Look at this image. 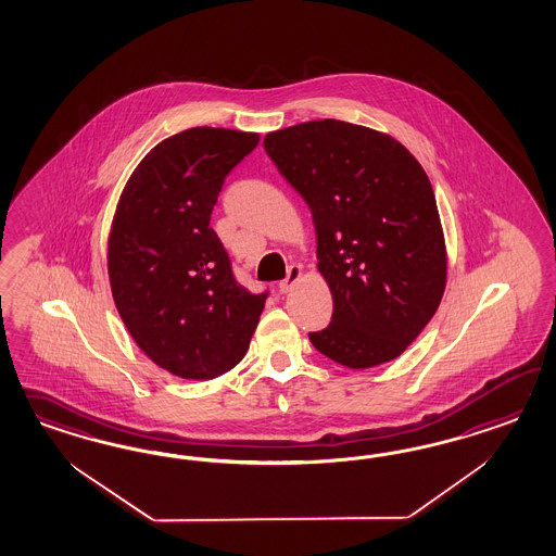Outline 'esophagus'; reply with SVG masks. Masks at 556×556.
Instances as JSON below:
<instances>
[{
	"label": "esophagus",
	"instance_id": "34e87169",
	"mask_svg": "<svg viewBox=\"0 0 556 556\" xmlns=\"http://www.w3.org/2000/svg\"><path fill=\"white\" fill-rule=\"evenodd\" d=\"M303 270L300 265H291L289 269H287V277L279 283V291L281 293H289L293 287L298 286L300 281H302Z\"/></svg>",
	"mask_w": 556,
	"mask_h": 556
}]
</instances>
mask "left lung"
<instances>
[{
  "label": "left lung",
  "mask_w": 556,
  "mask_h": 556,
  "mask_svg": "<svg viewBox=\"0 0 556 556\" xmlns=\"http://www.w3.org/2000/svg\"><path fill=\"white\" fill-rule=\"evenodd\" d=\"M279 173L309 205L332 321L312 344L351 369L404 353L437 314L446 247L426 170L402 142L342 119L265 136Z\"/></svg>",
  "instance_id": "8db88e82"
}]
</instances>
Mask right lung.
I'll return each instance as SVG.
<instances>
[{"label":"right lung","instance_id":"1","mask_svg":"<svg viewBox=\"0 0 556 556\" xmlns=\"http://www.w3.org/2000/svg\"><path fill=\"white\" fill-rule=\"evenodd\" d=\"M256 132L198 126L159 142L119 195L108 275L119 318L154 365L214 379L249 351L269 293L236 283L212 210Z\"/></svg>","mask_w":556,"mask_h":556}]
</instances>
